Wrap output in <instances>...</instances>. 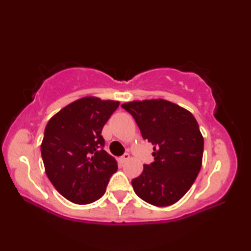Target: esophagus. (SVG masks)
<instances>
[{
  "label": "esophagus",
  "instance_id": "obj_1",
  "mask_svg": "<svg viewBox=\"0 0 251 251\" xmlns=\"http://www.w3.org/2000/svg\"><path fill=\"white\" fill-rule=\"evenodd\" d=\"M129 154H128V152H125V154L124 155H123L122 157H120V161H121V163H123V164H124V163H126V161L127 160H128L129 159Z\"/></svg>",
  "mask_w": 251,
  "mask_h": 251
}]
</instances>
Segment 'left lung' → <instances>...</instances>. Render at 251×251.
Segmentation results:
<instances>
[{
	"label": "left lung",
	"mask_w": 251,
	"mask_h": 251,
	"mask_svg": "<svg viewBox=\"0 0 251 251\" xmlns=\"http://www.w3.org/2000/svg\"><path fill=\"white\" fill-rule=\"evenodd\" d=\"M122 107L134 117L144 139L154 145V161L131 180L151 205L175 203L188 192L201 167L203 138L193 114L165 100H134Z\"/></svg>",
	"instance_id": "left-lung-1"
}]
</instances>
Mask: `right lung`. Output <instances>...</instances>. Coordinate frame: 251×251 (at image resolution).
Masks as SVG:
<instances>
[{"mask_svg":"<svg viewBox=\"0 0 251 251\" xmlns=\"http://www.w3.org/2000/svg\"><path fill=\"white\" fill-rule=\"evenodd\" d=\"M120 101L83 97L65 106L45 127L41 154L55 189L78 205L100 199L117 171L114 157L104 151L106 122Z\"/></svg>","mask_w":251,"mask_h":251,"instance_id":"1","label":"right lung"}]
</instances>
